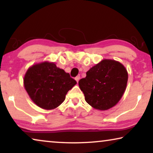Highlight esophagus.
Wrapping results in <instances>:
<instances>
[{"label": "esophagus", "instance_id": "esophagus-1", "mask_svg": "<svg viewBox=\"0 0 153 153\" xmlns=\"http://www.w3.org/2000/svg\"><path fill=\"white\" fill-rule=\"evenodd\" d=\"M79 79H80V76H77L75 77V80L76 81V82H79Z\"/></svg>", "mask_w": 153, "mask_h": 153}]
</instances>
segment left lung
<instances>
[{
    "instance_id": "obj_1",
    "label": "left lung",
    "mask_w": 153,
    "mask_h": 153,
    "mask_svg": "<svg viewBox=\"0 0 153 153\" xmlns=\"http://www.w3.org/2000/svg\"><path fill=\"white\" fill-rule=\"evenodd\" d=\"M127 79V70L120 62L105 59L90 69L79 85L87 103L104 111L113 107L121 99Z\"/></svg>"
}]
</instances>
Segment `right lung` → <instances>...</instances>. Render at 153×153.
I'll return each mask as SVG.
<instances>
[{"label":"right lung","instance_id":"obj_1","mask_svg":"<svg viewBox=\"0 0 153 153\" xmlns=\"http://www.w3.org/2000/svg\"><path fill=\"white\" fill-rule=\"evenodd\" d=\"M76 83L69 73L49 62L30 67L24 79L25 89L30 99L39 107L47 110L60 105Z\"/></svg>","mask_w":153,"mask_h":153}]
</instances>
